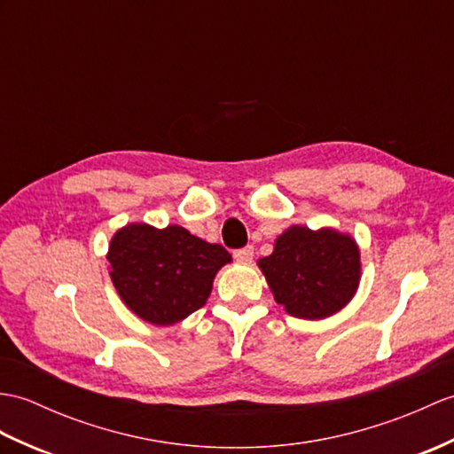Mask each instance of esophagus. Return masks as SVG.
<instances>
[{"mask_svg": "<svg viewBox=\"0 0 454 454\" xmlns=\"http://www.w3.org/2000/svg\"><path fill=\"white\" fill-rule=\"evenodd\" d=\"M234 259L239 261V262H249V261L253 259V247L247 246V247L236 249V251H234Z\"/></svg>", "mask_w": 454, "mask_h": 454, "instance_id": "esophagus-1", "label": "esophagus"}]
</instances>
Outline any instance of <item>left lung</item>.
Instances as JSON below:
<instances>
[{
	"label": "left lung",
	"mask_w": 454,
	"mask_h": 454,
	"mask_svg": "<svg viewBox=\"0 0 454 454\" xmlns=\"http://www.w3.org/2000/svg\"><path fill=\"white\" fill-rule=\"evenodd\" d=\"M277 303L298 319H326L354 298L362 278L360 247L334 228L290 226L259 259Z\"/></svg>",
	"instance_id": "obj_1"
}]
</instances>
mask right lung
<instances>
[{"instance_id": "right-lung-1", "label": "right lung", "mask_w": 454, "mask_h": 454, "mask_svg": "<svg viewBox=\"0 0 454 454\" xmlns=\"http://www.w3.org/2000/svg\"><path fill=\"white\" fill-rule=\"evenodd\" d=\"M106 259L123 303L143 321L168 326L203 308L231 255L177 224L131 223L115 231Z\"/></svg>"}]
</instances>
